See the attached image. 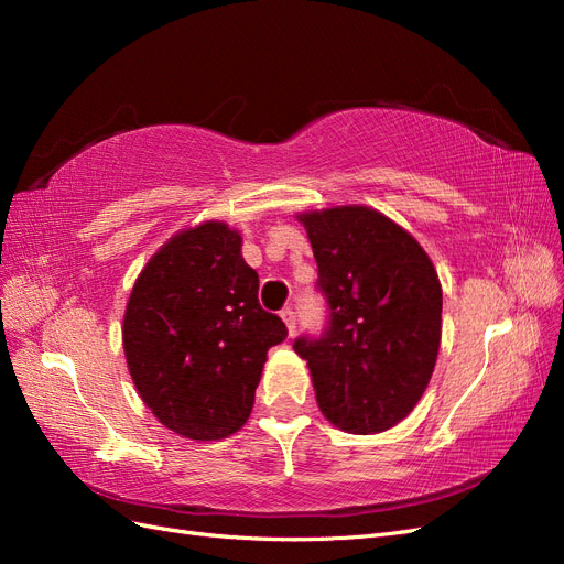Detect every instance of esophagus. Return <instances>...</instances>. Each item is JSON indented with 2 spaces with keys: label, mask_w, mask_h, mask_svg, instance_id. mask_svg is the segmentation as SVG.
I'll use <instances>...</instances> for the list:
<instances>
[{
  "label": "esophagus",
  "mask_w": 564,
  "mask_h": 564,
  "mask_svg": "<svg viewBox=\"0 0 564 564\" xmlns=\"http://www.w3.org/2000/svg\"><path fill=\"white\" fill-rule=\"evenodd\" d=\"M280 317L284 319L289 334H294V329H296V313H294L292 308H282V311H280Z\"/></svg>",
  "instance_id": "1"
}]
</instances>
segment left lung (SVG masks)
Masks as SVG:
<instances>
[{"instance_id": "1", "label": "left lung", "mask_w": 564, "mask_h": 564, "mask_svg": "<svg viewBox=\"0 0 564 564\" xmlns=\"http://www.w3.org/2000/svg\"><path fill=\"white\" fill-rule=\"evenodd\" d=\"M329 303V329L294 344L319 412L355 435L383 433L419 404L442 336V286L431 256L365 204L296 214Z\"/></svg>"}]
</instances>
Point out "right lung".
Instances as JSON below:
<instances>
[{"instance_id":"add662e5","label":"right lung","mask_w":564,"mask_h":564,"mask_svg":"<svg viewBox=\"0 0 564 564\" xmlns=\"http://www.w3.org/2000/svg\"><path fill=\"white\" fill-rule=\"evenodd\" d=\"M284 322L259 305L242 235L224 220L183 228L150 256L124 311L122 346L141 400L164 429L212 442L247 423Z\"/></svg>"}]
</instances>
